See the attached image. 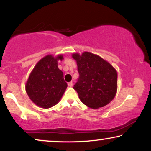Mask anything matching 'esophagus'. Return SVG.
<instances>
[{
	"label": "esophagus",
	"mask_w": 151,
	"mask_h": 151,
	"mask_svg": "<svg viewBox=\"0 0 151 151\" xmlns=\"http://www.w3.org/2000/svg\"><path fill=\"white\" fill-rule=\"evenodd\" d=\"M68 86H69V87H71L72 86H73V82H70L68 83Z\"/></svg>",
	"instance_id": "esophagus-1"
}]
</instances>
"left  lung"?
Instances as JSON below:
<instances>
[{"instance_id": "left-lung-1", "label": "left lung", "mask_w": 151, "mask_h": 151, "mask_svg": "<svg viewBox=\"0 0 151 151\" xmlns=\"http://www.w3.org/2000/svg\"><path fill=\"white\" fill-rule=\"evenodd\" d=\"M76 61L79 79L73 86L81 102L91 109L106 106L117 89V73L109 62L87 52L72 54Z\"/></svg>"}]
</instances>
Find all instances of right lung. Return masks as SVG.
Returning a JSON list of instances; mask_svg holds the SVG:
<instances>
[{"mask_svg": "<svg viewBox=\"0 0 151 151\" xmlns=\"http://www.w3.org/2000/svg\"><path fill=\"white\" fill-rule=\"evenodd\" d=\"M63 55H47L39 60L31 72L25 90L31 100L43 109L57 104L67 87L63 72L58 67V61Z\"/></svg>", "mask_w": 151, "mask_h": 151, "instance_id": "add662e5", "label": "right lung"}]
</instances>
